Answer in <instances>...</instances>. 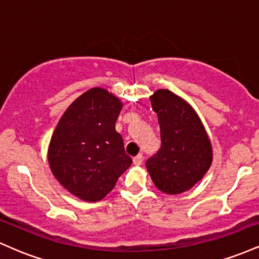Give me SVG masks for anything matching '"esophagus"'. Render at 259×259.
<instances>
[{"label": "esophagus", "instance_id": "obj_1", "mask_svg": "<svg viewBox=\"0 0 259 259\" xmlns=\"http://www.w3.org/2000/svg\"><path fill=\"white\" fill-rule=\"evenodd\" d=\"M134 164L135 165H141L142 164V160H144V156L142 154H138L136 157H134Z\"/></svg>", "mask_w": 259, "mask_h": 259}]
</instances>
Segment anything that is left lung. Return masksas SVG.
Returning a JSON list of instances; mask_svg holds the SVG:
<instances>
[{"instance_id": "left-lung-1", "label": "left lung", "mask_w": 259, "mask_h": 259, "mask_svg": "<svg viewBox=\"0 0 259 259\" xmlns=\"http://www.w3.org/2000/svg\"><path fill=\"white\" fill-rule=\"evenodd\" d=\"M158 115L160 148L146 160L154 185L162 192H185L203 178L212 163V146L200 118L189 103L169 90L150 97Z\"/></svg>"}]
</instances>
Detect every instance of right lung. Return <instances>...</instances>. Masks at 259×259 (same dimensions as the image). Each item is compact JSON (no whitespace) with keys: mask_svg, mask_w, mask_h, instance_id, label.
I'll return each instance as SVG.
<instances>
[{"mask_svg":"<svg viewBox=\"0 0 259 259\" xmlns=\"http://www.w3.org/2000/svg\"><path fill=\"white\" fill-rule=\"evenodd\" d=\"M121 103L105 89L86 91L59 119L49 148L53 175L84 201L102 200L132 165L115 132Z\"/></svg>","mask_w":259,"mask_h":259,"instance_id":"right-lung-1","label":"right lung"}]
</instances>
